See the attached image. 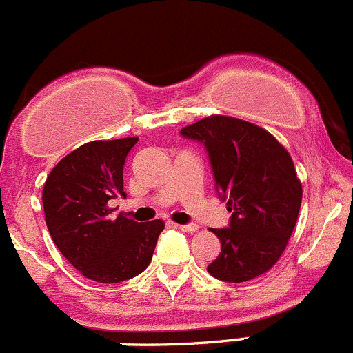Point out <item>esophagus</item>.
Returning <instances> with one entry per match:
<instances>
[{"mask_svg":"<svg viewBox=\"0 0 353 353\" xmlns=\"http://www.w3.org/2000/svg\"><path fill=\"white\" fill-rule=\"evenodd\" d=\"M176 226L181 230V232H188V233H193L199 230V226H196L195 223H190V225H176Z\"/></svg>","mask_w":353,"mask_h":353,"instance_id":"obj_1","label":"esophagus"}]
</instances>
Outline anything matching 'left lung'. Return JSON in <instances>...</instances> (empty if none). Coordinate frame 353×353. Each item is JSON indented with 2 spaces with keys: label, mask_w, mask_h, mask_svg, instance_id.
<instances>
[{
  "label": "left lung",
  "mask_w": 353,
  "mask_h": 353,
  "mask_svg": "<svg viewBox=\"0 0 353 353\" xmlns=\"http://www.w3.org/2000/svg\"><path fill=\"white\" fill-rule=\"evenodd\" d=\"M209 154L214 186L232 212L228 228H212L221 252L207 272L223 282H245L268 272L298 221L301 183L275 137L245 120L212 114L181 130Z\"/></svg>",
  "instance_id": "left-lung-1"
}]
</instances>
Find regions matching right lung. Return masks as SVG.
<instances>
[{
    "label": "right lung",
    "instance_id": "1",
    "mask_svg": "<svg viewBox=\"0 0 353 353\" xmlns=\"http://www.w3.org/2000/svg\"><path fill=\"white\" fill-rule=\"evenodd\" d=\"M137 137L92 141L62 158L43 186L45 221L52 240L81 275L117 284L139 275L153 258L163 221L137 223L111 216L123 192V165Z\"/></svg>",
    "mask_w": 353,
    "mask_h": 353
}]
</instances>
